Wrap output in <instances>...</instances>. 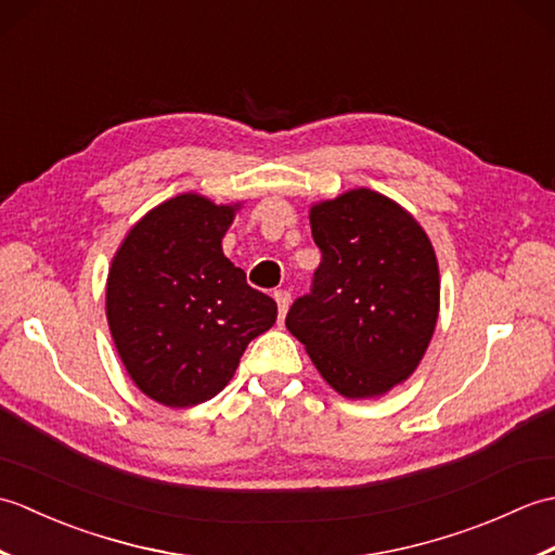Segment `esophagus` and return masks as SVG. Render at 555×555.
<instances>
[{
	"label": "esophagus",
	"instance_id": "esophagus-1",
	"mask_svg": "<svg viewBox=\"0 0 555 555\" xmlns=\"http://www.w3.org/2000/svg\"><path fill=\"white\" fill-rule=\"evenodd\" d=\"M274 300L279 305V320H284L286 312H288V305H291V293L288 291H276Z\"/></svg>",
	"mask_w": 555,
	"mask_h": 555
}]
</instances>
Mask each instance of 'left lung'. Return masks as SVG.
Wrapping results in <instances>:
<instances>
[{
    "instance_id": "obj_1",
    "label": "left lung",
    "mask_w": 555,
    "mask_h": 555,
    "mask_svg": "<svg viewBox=\"0 0 555 555\" xmlns=\"http://www.w3.org/2000/svg\"><path fill=\"white\" fill-rule=\"evenodd\" d=\"M310 227L322 262L291 305L288 332L340 396H384L417 370L439 320L431 241L370 188L312 205Z\"/></svg>"
}]
</instances>
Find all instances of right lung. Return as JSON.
Returning <instances> with one entry per match:
<instances>
[{
    "instance_id": "obj_1",
    "label": "right lung",
    "mask_w": 555,
    "mask_h": 555,
    "mask_svg": "<svg viewBox=\"0 0 555 555\" xmlns=\"http://www.w3.org/2000/svg\"><path fill=\"white\" fill-rule=\"evenodd\" d=\"M238 205L197 193L150 209L107 276V322L135 386L169 408L215 398L247 344L276 322V302L247 286L221 250Z\"/></svg>"
}]
</instances>
